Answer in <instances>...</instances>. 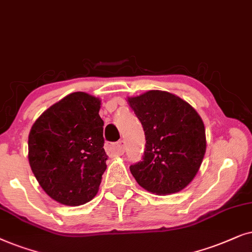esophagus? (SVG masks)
Masks as SVG:
<instances>
[{
	"mask_svg": "<svg viewBox=\"0 0 252 252\" xmlns=\"http://www.w3.org/2000/svg\"><path fill=\"white\" fill-rule=\"evenodd\" d=\"M106 151L109 156H122V154L126 152V147H124V144L122 142L113 144V143H107L106 144Z\"/></svg>",
	"mask_w": 252,
	"mask_h": 252,
	"instance_id": "esophagus-1",
	"label": "esophagus"
}]
</instances>
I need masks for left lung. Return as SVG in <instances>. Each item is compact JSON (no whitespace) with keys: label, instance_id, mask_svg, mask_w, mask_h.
I'll return each instance as SVG.
<instances>
[{"label":"left lung","instance_id":"obj_1","mask_svg":"<svg viewBox=\"0 0 252 252\" xmlns=\"http://www.w3.org/2000/svg\"><path fill=\"white\" fill-rule=\"evenodd\" d=\"M128 102L145 132L143 160L130 166L137 183L156 194L183 190L198 173L206 151L199 114L180 96L152 90Z\"/></svg>","mask_w":252,"mask_h":252}]
</instances>
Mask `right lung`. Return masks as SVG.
Segmentation results:
<instances>
[{"label": "right lung", "instance_id": "add662e5", "mask_svg": "<svg viewBox=\"0 0 252 252\" xmlns=\"http://www.w3.org/2000/svg\"><path fill=\"white\" fill-rule=\"evenodd\" d=\"M101 100L70 93L45 110L29 135V161L43 191L60 204L79 206L98 193L107 168Z\"/></svg>", "mask_w": 252, "mask_h": 252}]
</instances>
